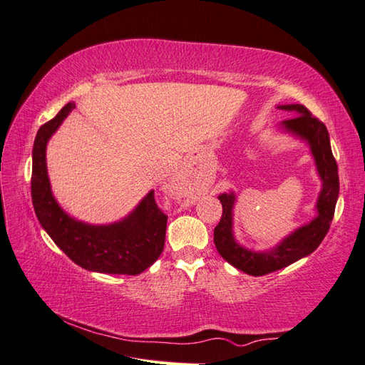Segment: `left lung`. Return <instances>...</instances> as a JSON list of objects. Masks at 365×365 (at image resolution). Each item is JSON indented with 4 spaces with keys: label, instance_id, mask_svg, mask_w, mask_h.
<instances>
[{
    "label": "left lung",
    "instance_id": "left-lung-1",
    "mask_svg": "<svg viewBox=\"0 0 365 365\" xmlns=\"http://www.w3.org/2000/svg\"><path fill=\"white\" fill-rule=\"evenodd\" d=\"M277 108L297 113V118L282 120L281 127L289 133L304 139L311 147L317 170H319L323 183L319 200H317V213L319 215L306 226L292 232L273 250L255 252L238 245L234 232H232V210L235 205V195L234 192L220 195L218 199L222 205V216L218 226L215 227V246L224 260L251 276L273 273V271L289 267L290 263L312 254L328 234L339 197L337 163L331 150L329 133L324 123L314 118L304 105H282Z\"/></svg>",
    "mask_w": 365,
    "mask_h": 365
}]
</instances>
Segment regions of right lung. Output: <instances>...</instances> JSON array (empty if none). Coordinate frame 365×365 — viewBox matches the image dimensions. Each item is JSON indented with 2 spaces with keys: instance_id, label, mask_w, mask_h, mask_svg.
<instances>
[{
  "instance_id": "obj_1",
  "label": "right lung",
  "mask_w": 365,
  "mask_h": 365,
  "mask_svg": "<svg viewBox=\"0 0 365 365\" xmlns=\"http://www.w3.org/2000/svg\"><path fill=\"white\" fill-rule=\"evenodd\" d=\"M73 108L75 103H67L38 128L34 139L31 196L37 220L56 246L81 268L108 274L143 273L160 257L166 237L168 216L155 202L153 191L127 218L108 226H91L71 218L53 197L46 173V143Z\"/></svg>"
}]
</instances>
